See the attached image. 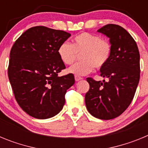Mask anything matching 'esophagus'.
Masks as SVG:
<instances>
[{"label": "esophagus", "instance_id": "obj_1", "mask_svg": "<svg viewBox=\"0 0 148 148\" xmlns=\"http://www.w3.org/2000/svg\"><path fill=\"white\" fill-rule=\"evenodd\" d=\"M82 77L78 76V75H75V80L76 81V82H78V81L82 80Z\"/></svg>", "mask_w": 148, "mask_h": 148}]
</instances>
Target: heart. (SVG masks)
Wrapping results in <instances>:
<instances>
[{
	"instance_id": "heart-1",
	"label": "heart",
	"mask_w": 148,
	"mask_h": 148,
	"mask_svg": "<svg viewBox=\"0 0 148 148\" xmlns=\"http://www.w3.org/2000/svg\"><path fill=\"white\" fill-rule=\"evenodd\" d=\"M112 46L108 40L98 35L82 32L73 39V44L63 42L58 49V54L65 64H72L82 53V61L69 68V73L75 75H85L93 70L105 66L109 61Z\"/></svg>"
}]
</instances>
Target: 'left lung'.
<instances>
[{"instance_id": "1", "label": "left lung", "mask_w": 148, "mask_h": 148, "mask_svg": "<svg viewBox=\"0 0 148 148\" xmlns=\"http://www.w3.org/2000/svg\"><path fill=\"white\" fill-rule=\"evenodd\" d=\"M98 32L109 38L112 46L109 61L100 68L101 76L108 81L87 78L90 90L85 104L94 117L109 120L120 116L134 97L140 78V56L136 41L123 27L108 24Z\"/></svg>"}]
</instances>
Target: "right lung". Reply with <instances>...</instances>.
Masks as SVG:
<instances>
[{"label": "right lung", "instance_id": "add662e5", "mask_svg": "<svg viewBox=\"0 0 148 148\" xmlns=\"http://www.w3.org/2000/svg\"><path fill=\"white\" fill-rule=\"evenodd\" d=\"M70 35L38 26L25 31L13 44L8 76L17 102L32 117L51 118L64 105L66 90L75 78L73 74L58 76L65 69L58 49Z\"/></svg>", "mask_w": 148, "mask_h": 148}]
</instances>
